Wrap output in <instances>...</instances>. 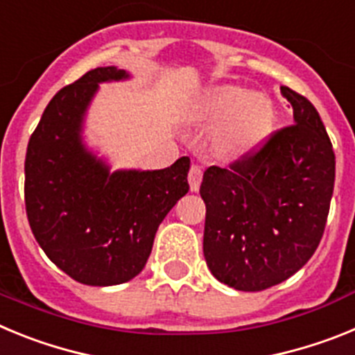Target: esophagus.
I'll return each instance as SVG.
<instances>
[{
	"label": "esophagus",
	"mask_w": 355,
	"mask_h": 355,
	"mask_svg": "<svg viewBox=\"0 0 355 355\" xmlns=\"http://www.w3.org/2000/svg\"><path fill=\"white\" fill-rule=\"evenodd\" d=\"M200 181H202V168L193 163L192 167H190V172H188V183H190V190H192V192H197V190H199Z\"/></svg>",
	"instance_id": "1"
}]
</instances>
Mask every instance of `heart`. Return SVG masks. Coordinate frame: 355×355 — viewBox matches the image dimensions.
<instances>
[{
  "label": "heart",
  "mask_w": 355,
  "mask_h": 355,
  "mask_svg": "<svg viewBox=\"0 0 355 355\" xmlns=\"http://www.w3.org/2000/svg\"><path fill=\"white\" fill-rule=\"evenodd\" d=\"M274 103L238 87H215L200 97L193 121L215 126L211 142L224 158H240L261 147L275 124Z\"/></svg>",
  "instance_id": "b5f03b06"
}]
</instances>
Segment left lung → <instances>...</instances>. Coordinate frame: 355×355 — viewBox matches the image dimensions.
Returning a JSON list of instances; mask_svg holds the SVG:
<instances>
[{"instance_id":"obj_1","label":"left lung","mask_w":355,"mask_h":355,"mask_svg":"<svg viewBox=\"0 0 355 355\" xmlns=\"http://www.w3.org/2000/svg\"><path fill=\"white\" fill-rule=\"evenodd\" d=\"M290 126L229 167L206 168L202 250L220 283L261 291L300 270L324 236L336 175V156L309 99L288 87Z\"/></svg>"}]
</instances>
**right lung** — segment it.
Returning a JSON list of instances; mask_svg holds the SVG:
<instances>
[{"label": "right lung", "instance_id": "1", "mask_svg": "<svg viewBox=\"0 0 355 355\" xmlns=\"http://www.w3.org/2000/svg\"><path fill=\"white\" fill-rule=\"evenodd\" d=\"M124 78L122 69L97 67L58 90L24 159L31 233L60 270L89 286H114L139 275L158 225L190 188L188 156L162 171L110 174L81 144V121L97 83Z\"/></svg>", "mask_w": 355, "mask_h": 355}]
</instances>
